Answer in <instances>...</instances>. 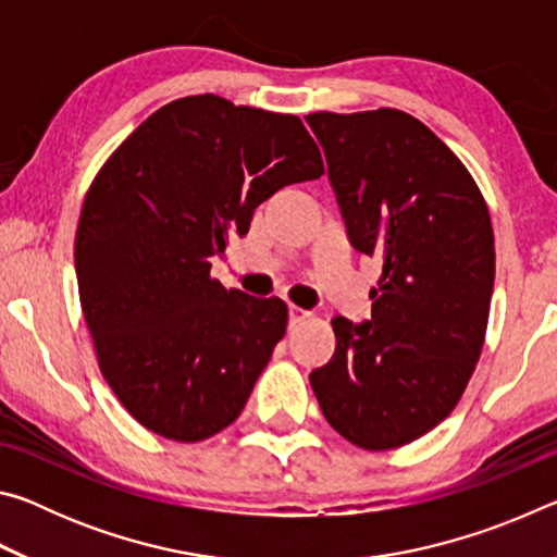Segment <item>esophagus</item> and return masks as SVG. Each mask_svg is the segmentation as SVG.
Returning <instances> with one entry per match:
<instances>
[{"label": "esophagus", "mask_w": 557, "mask_h": 557, "mask_svg": "<svg viewBox=\"0 0 557 557\" xmlns=\"http://www.w3.org/2000/svg\"><path fill=\"white\" fill-rule=\"evenodd\" d=\"M307 317H309L307 309H301V307L289 305V326H295V324H299V322H305Z\"/></svg>", "instance_id": "obj_1"}]
</instances>
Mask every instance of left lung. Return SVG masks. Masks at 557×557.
<instances>
[{
  "label": "left lung",
  "mask_w": 557,
  "mask_h": 557,
  "mask_svg": "<svg viewBox=\"0 0 557 557\" xmlns=\"http://www.w3.org/2000/svg\"><path fill=\"white\" fill-rule=\"evenodd\" d=\"M348 243L381 262L371 319L334 317L332 361L309 373L356 447H403L455 410L484 346L494 228L457 154L403 110L312 112Z\"/></svg>",
  "instance_id": "8db88e82"
}]
</instances>
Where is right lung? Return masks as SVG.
I'll return each mask as SVG.
<instances>
[{
    "label": "right lung",
    "instance_id": "1",
    "mask_svg": "<svg viewBox=\"0 0 557 557\" xmlns=\"http://www.w3.org/2000/svg\"><path fill=\"white\" fill-rule=\"evenodd\" d=\"M324 174L295 115L191 96L149 115L100 169L75 233V277L100 371L139 425L176 442L228 428L287 305L225 289L211 258L282 186Z\"/></svg>",
    "mask_w": 557,
    "mask_h": 557
}]
</instances>
